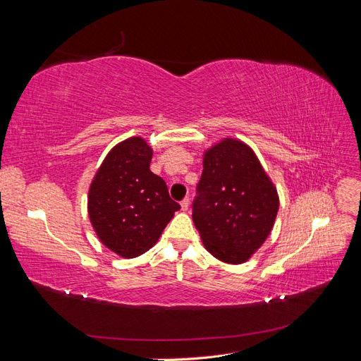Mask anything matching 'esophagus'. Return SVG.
<instances>
[{
    "instance_id": "obj_1",
    "label": "esophagus",
    "mask_w": 361,
    "mask_h": 361,
    "mask_svg": "<svg viewBox=\"0 0 361 361\" xmlns=\"http://www.w3.org/2000/svg\"><path fill=\"white\" fill-rule=\"evenodd\" d=\"M180 207H182V211H188V207H190V199L188 197H185L180 202Z\"/></svg>"
}]
</instances>
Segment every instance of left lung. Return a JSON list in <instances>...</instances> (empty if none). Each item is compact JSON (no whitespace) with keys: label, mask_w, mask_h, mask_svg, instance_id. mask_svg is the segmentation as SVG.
<instances>
[{"label":"left lung","mask_w":361,"mask_h":361,"mask_svg":"<svg viewBox=\"0 0 361 361\" xmlns=\"http://www.w3.org/2000/svg\"><path fill=\"white\" fill-rule=\"evenodd\" d=\"M192 221L204 248L226 264H244L274 227L279 194L250 146L223 138L203 155Z\"/></svg>","instance_id":"obj_1"}]
</instances>
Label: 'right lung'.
<instances>
[{"label":"right lung","mask_w":361,"mask_h":361,"mask_svg":"<svg viewBox=\"0 0 361 361\" xmlns=\"http://www.w3.org/2000/svg\"><path fill=\"white\" fill-rule=\"evenodd\" d=\"M152 155L145 138L130 137L108 152L90 183V223L101 243L125 259L154 247L180 209L166 182L150 171Z\"/></svg>","instance_id":"add662e5"}]
</instances>
